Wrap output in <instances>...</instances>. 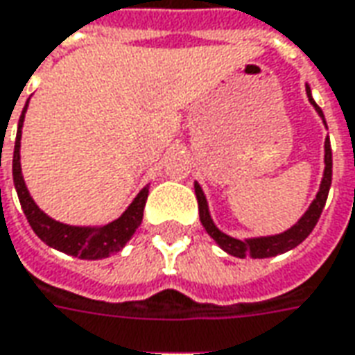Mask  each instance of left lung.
I'll list each match as a JSON object with an SVG mask.
<instances>
[{"mask_svg": "<svg viewBox=\"0 0 355 355\" xmlns=\"http://www.w3.org/2000/svg\"><path fill=\"white\" fill-rule=\"evenodd\" d=\"M306 94L307 100L313 105V109L317 111V115L321 117L324 128H327V121H324L323 111H321V107H319L315 103V100H313L309 84H306ZM331 180H333V152H331V140H329V136H327V138H324V169L321 184H319V190H317L313 202L309 203V207L306 209V213H304L290 229H286L284 232H279V234H269V236H229L227 232L219 230V227L213 223L211 213H209V205H207V198L203 194L202 186L198 184V182H194L196 198H198V209H200V220H202L205 232L215 240V244H217L220 250H225L229 255H234V257H252V259L275 257V255L290 252L292 248H296L298 244H302V242L309 236V232L315 229L317 220H319L321 211H323L324 202H327L329 190H331Z\"/></svg>", "mask_w": 355, "mask_h": 355, "instance_id": "8db88e82", "label": "left lung"}]
</instances>
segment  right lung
Segmentation results:
<instances>
[{
    "label": "right lung",
    "mask_w": 355,
    "mask_h": 355,
    "mask_svg": "<svg viewBox=\"0 0 355 355\" xmlns=\"http://www.w3.org/2000/svg\"><path fill=\"white\" fill-rule=\"evenodd\" d=\"M28 101H31V98H28ZM28 101H26V105L22 109L21 119H19L17 140H15L13 182L15 190L19 194L22 211H24L26 219L31 223L32 230L49 248L59 250V252H63L67 255L80 257V259H103V257L117 254V252H121L126 246V242L135 236L136 229L142 223L144 205H146V200H148L150 184L144 186L121 217L111 220V223H105V225L74 227V225L59 223L53 217H49L48 213L42 211L38 207V203L32 200L21 169L22 125H24V115H26V109H28Z\"/></svg>",
    "instance_id": "right-lung-1"
}]
</instances>
